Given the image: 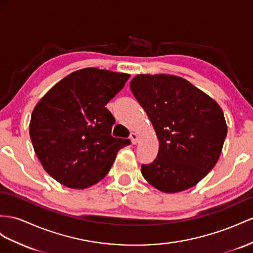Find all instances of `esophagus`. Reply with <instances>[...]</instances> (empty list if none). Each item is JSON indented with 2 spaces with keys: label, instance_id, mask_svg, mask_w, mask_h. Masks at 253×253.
Returning a JSON list of instances; mask_svg holds the SVG:
<instances>
[{
  "label": "esophagus",
  "instance_id": "1",
  "mask_svg": "<svg viewBox=\"0 0 253 253\" xmlns=\"http://www.w3.org/2000/svg\"><path fill=\"white\" fill-rule=\"evenodd\" d=\"M130 140H131L132 144H137L138 141H139V135L135 132H131L130 133Z\"/></svg>",
  "mask_w": 253,
  "mask_h": 253
}]
</instances>
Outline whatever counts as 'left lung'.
Returning a JSON list of instances; mask_svg holds the SVG:
<instances>
[{"label":"left lung","instance_id":"1","mask_svg":"<svg viewBox=\"0 0 253 253\" xmlns=\"http://www.w3.org/2000/svg\"><path fill=\"white\" fill-rule=\"evenodd\" d=\"M130 88L159 141L157 157L141 166L142 175L167 193L197 185L215 167L222 151L228 127L221 108L177 76L138 75Z\"/></svg>","mask_w":253,"mask_h":253}]
</instances>
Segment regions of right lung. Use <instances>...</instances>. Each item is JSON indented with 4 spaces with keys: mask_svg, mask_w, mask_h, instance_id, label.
Listing matches in <instances>:
<instances>
[{
    "mask_svg": "<svg viewBox=\"0 0 253 253\" xmlns=\"http://www.w3.org/2000/svg\"><path fill=\"white\" fill-rule=\"evenodd\" d=\"M128 74L98 68L74 71L48 90L30 122L35 154L51 177L84 189L107 175L129 139L113 138L115 120L107 103L124 87Z\"/></svg>",
    "mask_w": 253,
    "mask_h": 253,
    "instance_id": "right-lung-1",
    "label": "right lung"
}]
</instances>
